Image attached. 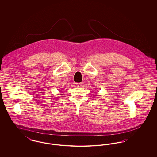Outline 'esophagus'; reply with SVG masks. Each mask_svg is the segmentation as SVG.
Returning a JSON list of instances; mask_svg holds the SVG:
<instances>
[{
	"label": "esophagus",
	"mask_w": 157,
	"mask_h": 157,
	"mask_svg": "<svg viewBox=\"0 0 157 157\" xmlns=\"http://www.w3.org/2000/svg\"><path fill=\"white\" fill-rule=\"evenodd\" d=\"M76 86H78V87H81L82 85V83L81 82H80V83H76Z\"/></svg>",
	"instance_id": "esophagus-1"
}]
</instances>
